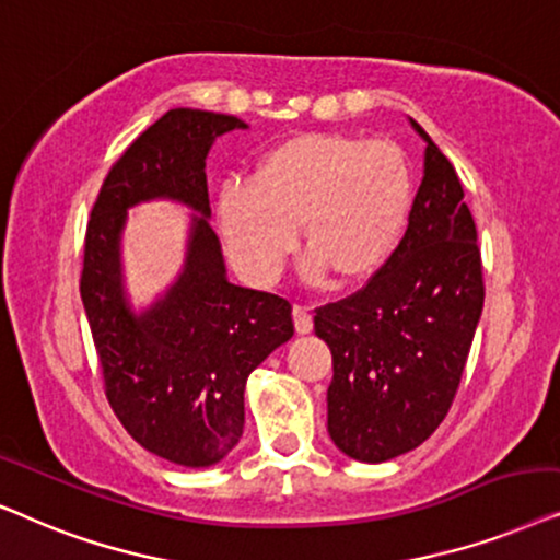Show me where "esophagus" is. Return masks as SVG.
Returning <instances> with one entry per match:
<instances>
[{
    "instance_id": "esophagus-1",
    "label": "esophagus",
    "mask_w": 560,
    "mask_h": 560,
    "mask_svg": "<svg viewBox=\"0 0 560 560\" xmlns=\"http://www.w3.org/2000/svg\"><path fill=\"white\" fill-rule=\"evenodd\" d=\"M294 327L300 335L312 332V312L310 307H302V304H294Z\"/></svg>"
}]
</instances>
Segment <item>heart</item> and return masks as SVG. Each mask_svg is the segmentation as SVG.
<instances>
[{
	"label": "heart",
	"mask_w": 560,
	"mask_h": 560,
	"mask_svg": "<svg viewBox=\"0 0 560 560\" xmlns=\"http://www.w3.org/2000/svg\"><path fill=\"white\" fill-rule=\"evenodd\" d=\"M415 202L407 155L392 140L304 132L273 145L253 178H230L218 194V225L230 258L268 284L294 250L304 273L338 281L374 276L399 248Z\"/></svg>",
	"instance_id": "1"
}]
</instances>
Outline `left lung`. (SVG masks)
<instances>
[{
  "instance_id": "8db88e82",
  "label": "left lung",
  "mask_w": 560,
  "mask_h": 560,
  "mask_svg": "<svg viewBox=\"0 0 560 560\" xmlns=\"http://www.w3.org/2000/svg\"><path fill=\"white\" fill-rule=\"evenodd\" d=\"M424 140L407 233L361 292L315 315L330 346L327 432L348 458L384 464L422 445L445 420L483 310L481 253L464 186Z\"/></svg>"
}]
</instances>
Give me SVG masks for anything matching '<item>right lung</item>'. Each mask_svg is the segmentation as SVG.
<instances>
[{
    "label": "right lung",
    "mask_w": 560,
    "mask_h": 560,
    "mask_svg": "<svg viewBox=\"0 0 560 560\" xmlns=\"http://www.w3.org/2000/svg\"><path fill=\"white\" fill-rule=\"evenodd\" d=\"M245 128L233 115L168 109L119 155L86 225L81 302L109 405L145 451L186 468L214 466L235 448L250 371L294 335L287 300L230 284L210 225L207 153ZM159 198L192 212L185 264L136 311L124 289L121 230L132 206Z\"/></svg>",
    "instance_id": "add662e5"
}]
</instances>
